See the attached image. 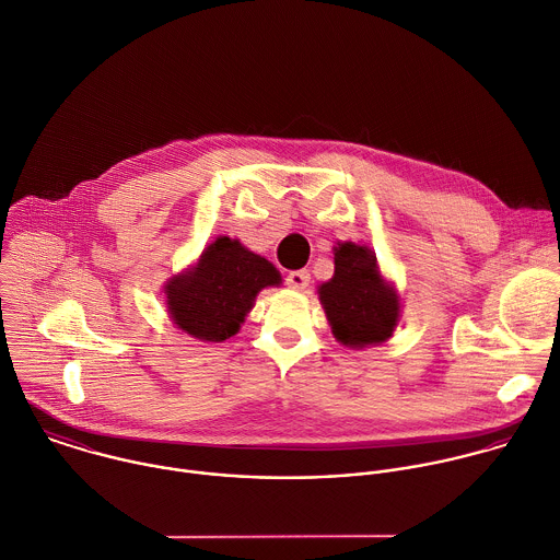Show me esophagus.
I'll list each match as a JSON object with an SVG mask.
<instances>
[{
  "mask_svg": "<svg viewBox=\"0 0 560 560\" xmlns=\"http://www.w3.org/2000/svg\"><path fill=\"white\" fill-rule=\"evenodd\" d=\"M285 281L292 290H305L310 285V272L307 270H294V272L288 275Z\"/></svg>",
  "mask_w": 560,
  "mask_h": 560,
  "instance_id": "34e87169",
  "label": "esophagus"
}]
</instances>
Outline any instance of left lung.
I'll return each instance as SVG.
<instances>
[{"label":"left lung","mask_w":560,"mask_h":560,"mask_svg":"<svg viewBox=\"0 0 560 560\" xmlns=\"http://www.w3.org/2000/svg\"><path fill=\"white\" fill-rule=\"evenodd\" d=\"M336 272L318 285V299L331 334L346 348L361 350L381 346L394 336L402 301L365 244L337 242Z\"/></svg>","instance_id":"8db88e82"}]
</instances>
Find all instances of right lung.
Returning a JSON list of instances; mask_svg holds the SVG:
<instances>
[{
  "label": "right lung",
  "instance_id": "1",
  "mask_svg": "<svg viewBox=\"0 0 560 560\" xmlns=\"http://www.w3.org/2000/svg\"><path fill=\"white\" fill-rule=\"evenodd\" d=\"M281 272L240 240L219 235L199 259L164 283L173 325L199 341L235 336L264 288H279Z\"/></svg>",
  "mask_w": 560,
  "mask_h": 560
}]
</instances>
